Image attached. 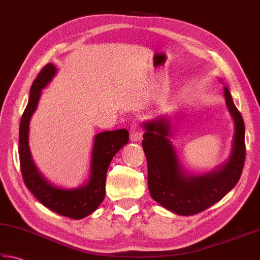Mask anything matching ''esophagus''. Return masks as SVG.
Segmentation results:
<instances>
[{"mask_svg":"<svg viewBox=\"0 0 260 260\" xmlns=\"http://www.w3.org/2000/svg\"><path fill=\"white\" fill-rule=\"evenodd\" d=\"M141 138H143V130H141L138 124H134L130 129V140L134 141V143H137Z\"/></svg>","mask_w":260,"mask_h":260,"instance_id":"1","label":"esophagus"}]
</instances>
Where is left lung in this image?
<instances>
[{"mask_svg": "<svg viewBox=\"0 0 260 260\" xmlns=\"http://www.w3.org/2000/svg\"><path fill=\"white\" fill-rule=\"evenodd\" d=\"M219 81L224 84L223 95L233 120L234 134L228 159L209 172L194 174L183 168L171 141L175 125L169 115L141 123L145 130L141 145L148 166L149 193L160 206L181 216L198 214L219 202L236 187L242 173L246 157L243 119L228 84L222 78Z\"/></svg>", "mask_w": 260, "mask_h": 260, "instance_id": "8db88e82", "label": "left lung"}]
</instances>
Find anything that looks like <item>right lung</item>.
Instances as JSON below:
<instances>
[{
    "mask_svg": "<svg viewBox=\"0 0 260 260\" xmlns=\"http://www.w3.org/2000/svg\"><path fill=\"white\" fill-rule=\"evenodd\" d=\"M57 68L48 63L34 80L29 91V101L19 126V157L26 187L46 208L73 219L84 218L99 208L105 198L107 169L114 155L129 143L126 129L103 131L95 135L92 141L89 173L84 184L68 189L54 184L41 173L32 159L29 147V125L35 113L42 90L56 76Z\"/></svg>",
    "mask_w": 260,
    "mask_h": 260,
    "instance_id": "obj_1",
    "label": "right lung"
}]
</instances>
